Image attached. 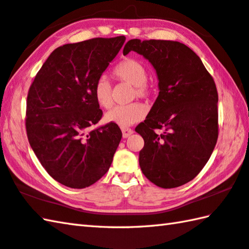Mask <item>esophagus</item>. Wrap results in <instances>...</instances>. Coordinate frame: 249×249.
<instances>
[{"mask_svg": "<svg viewBox=\"0 0 249 249\" xmlns=\"http://www.w3.org/2000/svg\"><path fill=\"white\" fill-rule=\"evenodd\" d=\"M121 131H123V137H124V139L129 138L130 135L133 133V130L130 129V128H123V129H121Z\"/></svg>", "mask_w": 249, "mask_h": 249, "instance_id": "obj_1", "label": "esophagus"}]
</instances>
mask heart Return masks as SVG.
<instances>
[{
	"label": "heart",
	"instance_id": "obj_1",
	"mask_svg": "<svg viewBox=\"0 0 249 249\" xmlns=\"http://www.w3.org/2000/svg\"><path fill=\"white\" fill-rule=\"evenodd\" d=\"M112 74L121 81H125L134 86L133 95L141 98H148L152 95L153 90L149 87L147 81L146 67L138 59L124 58L116 65L112 69ZM93 95H94L97 105L103 108H109L112 106V93L111 86L106 78H98L94 88H93ZM147 114L146 106L141 103H132L128 105L116 106L106 112L105 120L107 123L126 128L139 121L143 120Z\"/></svg>",
	"mask_w": 249,
	"mask_h": 249
}]
</instances>
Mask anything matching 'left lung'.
Wrapping results in <instances>:
<instances>
[{
    "label": "left lung",
    "mask_w": 249,
    "mask_h": 249,
    "mask_svg": "<svg viewBox=\"0 0 249 249\" xmlns=\"http://www.w3.org/2000/svg\"><path fill=\"white\" fill-rule=\"evenodd\" d=\"M131 51L156 69L159 94L135 131L144 139L139 162L155 185L173 189L193 180L209 160L219 134L213 78L189 46L177 41L133 39ZM156 129H163L160 134Z\"/></svg>",
    "instance_id": "obj_1"
}]
</instances>
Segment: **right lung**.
<instances>
[{"label": "right lung", "mask_w": 249, "mask_h": 249, "mask_svg": "<svg viewBox=\"0 0 249 249\" xmlns=\"http://www.w3.org/2000/svg\"><path fill=\"white\" fill-rule=\"evenodd\" d=\"M124 41V36L94 37L59 46L28 91V141L46 172L65 186L94 184L111 165L120 128L109 123L89 129L103 116L93 88Z\"/></svg>", "instance_id": "1"}]
</instances>
